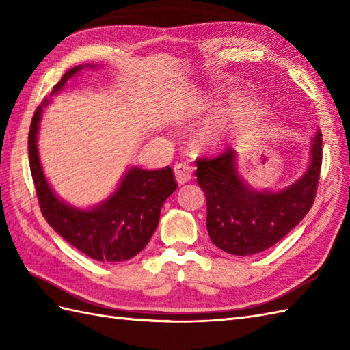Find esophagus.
Wrapping results in <instances>:
<instances>
[{
  "label": "esophagus",
  "instance_id": "34e87169",
  "mask_svg": "<svg viewBox=\"0 0 350 350\" xmlns=\"http://www.w3.org/2000/svg\"><path fill=\"white\" fill-rule=\"evenodd\" d=\"M174 176L179 185L187 183L192 179V167L188 162H179L174 165Z\"/></svg>",
  "mask_w": 350,
  "mask_h": 350
}]
</instances>
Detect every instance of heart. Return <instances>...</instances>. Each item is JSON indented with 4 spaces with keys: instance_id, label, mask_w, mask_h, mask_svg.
<instances>
[{
    "instance_id": "heart-1",
    "label": "heart",
    "mask_w": 350,
    "mask_h": 350,
    "mask_svg": "<svg viewBox=\"0 0 350 350\" xmlns=\"http://www.w3.org/2000/svg\"><path fill=\"white\" fill-rule=\"evenodd\" d=\"M202 137L206 138V139L207 138H212V132L211 131H204V132H202Z\"/></svg>"
}]
</instances>
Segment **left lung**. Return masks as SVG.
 I'll return each mask as SVG.
<instances>
[{"instance_id": "1", "label": "left lung", "mask_w": 350, "mask_h": 350, "mask_svg": "<svg viewBox=\"0 0 350 350\" xmlns=\"http://www.w3.org/2000/svg\"><path fill=\"white\" fill-rule=\"evenodd\" d=\"M236 153L197 159V182L207 202V232L213 245L234 256H251L273 247L306 217L314 203L322 170V132L311 147L307 173L292 187L258 192L237 174Z\"/></svg>"}]
</instances>
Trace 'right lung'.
I'll list each match as a JSON object with an SVG mask.
<instances>
[{
  "instance_id": "add662e5",
  "label": "right lung",
  "mask_w": 350,
  "mask_h": 350,
  "mask_svg": "<svg viewBox=\"0 0 350 350\" xmlns=\"http://www.w3.org/2000/svg\"><path fill=\"white\" fill-rule=\"evenodd\" d=\"M81 69L83 66H77L66 72L54 85V93ZM46 103L48 98H44L34 111L28 132L29 170L44 219L77 250L99 262H123L135 257L158 227L163 202L177 189L173 170L131 168L114 194L94 209L79 211L64 204L44 179L37 152V131Z\"/></svg>"
}]
</instances>
